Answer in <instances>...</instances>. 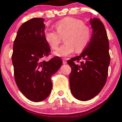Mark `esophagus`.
Here are the masks:
<instances>
[{
  "label": "esophagus",
  "instance_id": "obj_1",
  "mask_svg": "<svg viewBox=\"0 0 122 122\" xmlns=\"http://www.w3.org/2000/svg\"><path fill=\"white\" fill-rule=\"evenodd\" d=\"M62 62H63V64H66L67 63L66 60V59H62Z\"/></svg>",
  "mask_w": 122,
  "mask_h": 122
}]
</instances>
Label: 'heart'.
<instances>
[{"label":"heart","mask_w":122,"mask_h":122,"mask_svg":"<svg viewBox=\"0 0 122 122\" xmlns=\"http://www.w3.org/2000/svg\"><path fill=\"white\" fill-rule=\"evenodd\" d=\"M55 27L60 36L66 35L64 39L66 43L55 51L56 56L66 57L75 50L77 52H80L90 41L92 29L81 20L67 17L59 21ZM58 34L55 30H48L44 34L45 41L53 50L56 49L60 42Z\"/></svg>","instance_id":"1"}]
</instances>
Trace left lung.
<instances>
[{
  "label": "left lung",
  "mask_w": 122,
  "mask_h": 122,
  "mask_svg": "<svg viewBox=\"0 0 122 122\" xmlns=\"http://www.w3.org/2000/svg\"><path fill=\"white\" fill-rule=\"evenodd\" d=\"M92 36L79 56L67 61L71 67L69 75L71 92L80 101L93 98L101 91L107 80L110 64L109 43L105 27L100 20L90 19ZM81 60L80 64L76 61Z\"/></svg>",
  "instance_id": "8db88e82"
}]
</instances>
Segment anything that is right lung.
<instances>
[{"instance_id":"add662e5","label":"right lung","mask_w":122,"mask_h":122,"mask_svg":"<svg viewBox=\"0 0 122 122\" xmlns=\"http://www.w3.org/2000/svg\"><path fill=\"white\" fill-rule=\"evenodd\" d=\"M44 19L32 18L23 23L13 43L12 62L16 83L28 99L40 102L52 90L51 77L62 64L58 56L43 60L50 53L44 37Z\"/></svg>"}]
</instances>
